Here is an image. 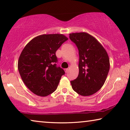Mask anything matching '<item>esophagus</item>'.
I'll list each match as a JSON object with an SVG mask.
<instances>
[{
    "mask_svg": "<svg viewBox=\"0 0 130 130\" xmlns=\"http://www.w3.org/2000/svg\"><path fill=\"white\" fill-rule=\"evenodd\" d=\"M64 71H65V72H66V73H68V71H69V69H64Z\"/></svg>",
    "mask_w": 130,
    "mask_h": 130,
    "instance_id": "esophagus-1",
    "label": "esophagus"
}]
</instances>
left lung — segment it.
I'll list each match as a JSON object with an SVG mask.
<instances>
[{
	"mask_svg": "<svg viewBox=\"0 0 130 130\" xmlns=\"http://www.w3.org/2000/svg\"><path fill=\"white\" fill-rule=\"evenodd\" d=\"M79 51V74L71 80L73 90L83 96L97 92L103 86L109 70L107 51L96 39L85 32L70 34Z\"/></svg>",
	"mask_w": 130,
	"mask_h": 130,
	"instance_id": "1",
	"label": "left lung"
}]
</instances>
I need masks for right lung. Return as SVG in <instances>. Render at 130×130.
<instances>
[{"label":"right lung","instance_id":"1","mask_svg":"<svg viewBox=\"0 0 130 130\" xmlns=\"http://www.w3.org/2000/svg\"><path fill=\"white\" fill-rule=\"evenodd\" d=\"M68 38L61 34L42 35L23 48L18 62L21 78L31 92L45 97L56 90L65 72L57 66L56 52Z\"/></svg>","mask_w":130,"mask_h":130}]
</instances>
